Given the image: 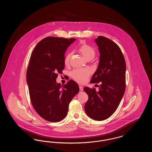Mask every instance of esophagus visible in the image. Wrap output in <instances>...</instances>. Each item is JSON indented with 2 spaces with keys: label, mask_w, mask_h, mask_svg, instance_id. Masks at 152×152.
<instances>
[{
  "label": "esophagus",
  "mask_w": 152,
  "mask_h": 152,
  "mask_svg": "<svg viewBox=\"0 0 152 152\" xmlns=\"http://www.w3.org/2000/svg\"><path fill=\"white\" fill-rule=\"evenodd\" d=\"M80 92H82L83 91V87L82 86H79Z\"/></svg>",
  "instance_id": "1"
}]
</instances>
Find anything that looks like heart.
I'll return each instance as SVG.
<instances>
[{
  "label": "heart",
  "mask_w": 152,
  "mask_h": 152,
  "mask_svg": "<svg viewBox=\"0 0 152 152\" xmlns=\"http://www.w3.org/2000/svg\"><path fill=\"white\" fill-rule=\"evenodd\" d=\"M77 50L88 61L92 60L95 57L96 53L94 47L84 43L81 44ZM72 53L70 52L66 55L64 60L65 65H69ZM89 75L90 72L87 69H76L71 72V76L73 79L80 83H85Z\"/></svg>",
  "instance_id": "b5f03b06"
}]
</instances>
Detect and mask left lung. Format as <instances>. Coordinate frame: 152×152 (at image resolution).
Instances as JSON below:
<instances>
[{
    "mask_svg": "<svg viewBox=\"0 0 152 152\" xmlns=\"http://www.w3.org/2000/svg\"><path fill=\"white\" fill-rule=\"evenodd\" d=\"M99 47L100 60L91 83H100L99 92L84 88L88 95L85 111L90 118L102 121L112 116L118 108L125 90L126 63L120 47L104 36L94 40Z\"/></svg>",
    "mask_w": 152,
    "mask_h": 152,
    "instance_id": "1",
    "label": "left lung"
}]
</instances>
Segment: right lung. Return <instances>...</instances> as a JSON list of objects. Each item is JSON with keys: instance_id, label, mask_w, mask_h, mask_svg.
Wrapping results in <instances>:
<instances>
[{"instance_id": "right-lung-1", "label": "right lung", "mask_w": 152, "mask_h": 152, "mask_svg": "<svg viewBox=\"0 0 152 152\" xmlns=\"http://www.w3.org/2000/svg\"><path fill=\"white\" fill-rule=\"evenodd\" d=\"M75 40L47 37L37 44L31 55L26 76L31 101L38 115L50 122L65 118L70 102L79 92L72 80L62 86L56 80L64 68L65 51Z\"/></svg>"}]
</instances>
